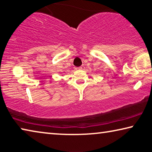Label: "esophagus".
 Listing matches in <instances>:
<instances>
[{"mask_svg": "<svg viewBox=\"0 0 152 152\" xmlns=\"http://www.w3.org/2000/svg\"><path fill=\"white\" fill-rule=\"evenodd\" d=\"M78 70H84V66H80V67H78Z\"/></svg>", "mask_w": 152, "mask_h": 152, "instance_id": "esophagus-1", "label": "esophagus"}]
</instances>
